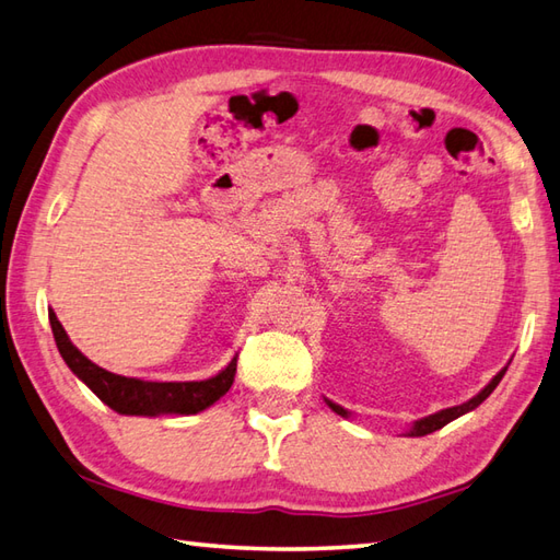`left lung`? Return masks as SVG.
<instances>
[{
	"label": "left lung",
	"mask_w": 560,
	"mask_h": 560,
	"mask_svg": "<svg viewBox=\"0 0 560 560\" xmlns=\"http://www.w3.org/2000/svg\"><path fill=\"white\" fill-rule=\"evenodd\" d=\"M505 370L508 368H503L500 370L493 380H490V384L486 386V389H481L478 392L474 398H469V401L466 404H462V406H452V408H444V410H440V413H432V416H428V418H420V420H416L413 423V428L408 430V438H423V435H430V432H435V430H440V428H444L447 423H452L454 418H459V416H464V413H469V410H474L476 406H481L486 398L493 394V389L495 386L500 384V380H503V374H505ZM326 404L336 410L338 416H343V418H348L350 413L346 408H340L338 404H334V401H328L326 398Z\"/></svg>",
	"instance_id": "obj_1"
}]
</instances>
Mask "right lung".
<instances>
[{
  "instance_id": "add662e5",
  "label": "right lung",
  "mask_w": 560,
  "mask_h": 560,
  "mask_svg": "<svg viewBox=\"0 0 560 560\" xmlns=\"http://www.w3.org/2000/svg\"><path fill=\"white\" fill-rule=\"evenodd\" d=\"M57 350L79 380H82L101 401L120 416H190L200 413L208 406L230 392L236 374V358L226 368L202 382H144L135 376L113 374L91 362L82 350L72 346L55 312H48Z\"/></svg>"
}]
</instances>
